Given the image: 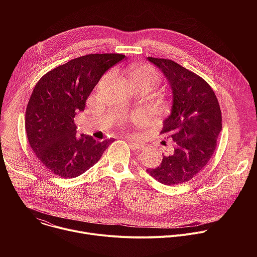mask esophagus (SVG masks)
<instances>
[{
  "mask_svg": "<svg viewBox=\"0 0 257 257\" xmlns=\"http://www.w3.org/2000/svg\"><path fill=\"white\" fill-rule=\"evenodd\" d=\"M129 143H130V146L133 149V150H140L142 148V145L140 142L134 140V139H131L129 138Z\"/></svg>",
  "mask_w": 257,
  "mask_h": 257,
  "instance_id": "34e87169",
  "label": "esophagus"
}]
</instances>
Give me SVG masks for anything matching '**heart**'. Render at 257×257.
Masks as SVG:
<instances>
[{"instance_id":"1","label":"heart","mask_w":257,"mask_h":257,"mask_svg":"<svg viewBox=\"0 0 257 257\" xmlns=\"http://www.w3.org/2000/svg\"><path fill=\"white\" fill-rule=\"evenodd\" d=\"M127 75L131 86H144L148 88L155 87L160 82L159 72L148 64H133L127 69ZM140 120L139 117H136Z\"/></svg>"}]
</instances>
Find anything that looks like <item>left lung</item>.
<instances>
[{
    "label": "left lung",
    "mask_w": 257,
    "mask_h": 257,
    "mask_svg": "<svg viewBox=\"0 0 257 257\" xmlns=\"http://www.w3.org/2000/svg\"><path fill=\"white\" fill-rule=\"evenodd\" d=\"M148 59L162 70L173 92L171 115L161 131L173 150L148 173L162 184L177 185L191 180L209 162L222 131V112L212 88L200 76L172 60Z\"/></svg>",
    "instance_id": "left-lung-1"
}]
</instances>
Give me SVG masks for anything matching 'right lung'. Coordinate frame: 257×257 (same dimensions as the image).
<instances>
[{
    "mask_svg": "<svg viewBox=\"0 0 257 257\" xmlns=\"http://www.w3.org/2000/svg\"><path fill=\"white\" fill-rule=\"evenodd\" d=\"M125 58L122 54H90L49 71L35 84L25 112V130L40 162L62 178H75L101 158L109 138L97 141L77 136L75 116L105 71Z\"/></svg>",
    "mask_w": 257,
    "mask_h": 257,
    "instance_id": "add662e5",
    "label": "right lung"
}]
</instances>
